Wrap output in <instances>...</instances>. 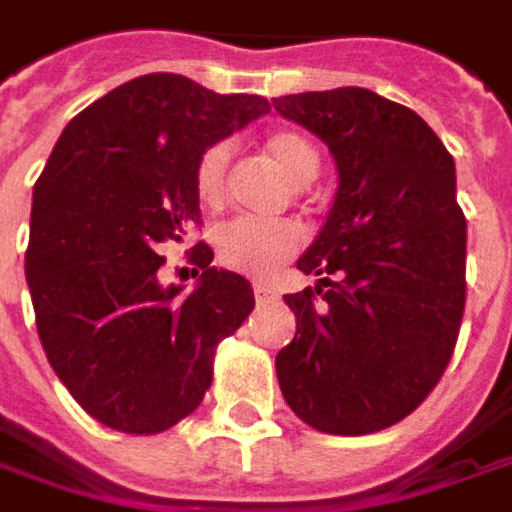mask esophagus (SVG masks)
Listing matches in <instances>:
<instances>
[{
    "mask_svg": "<svg viewBox=\"0 0 512 512\" xmlns=\"http://www.w3.org/2000/svg\"><path fill=\"white\" fill-rule=\"evenodd\" d=\"M255 298L257 304H269V301H278V289L266 284H255Z\"/></svg>",
    "mask_w": 512,
    "mask_h": 512,
    "instance_id": "1",
    "label": "esophagus"
}]
</instances>
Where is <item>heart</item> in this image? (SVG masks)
I'll use <instances>...</instances> for the list:
<instances>
[{
	"label": "heart",
	"instance_id": "b5f03b06",
	"mask_svg": "<svg viewBox=\"0 0 512 512\" xmlns=\"http://www.w3.org/2000/svg\"><path fill=\"white\" fill-rule=\"evenodd\" d=\"M266 156L289 176L295 185L313 182L321 167L318 147L307 136L295 130H275L263 141ZM228 162H231V147L226 141L211 144L194 167L196 199L208 208L217 211L226 202V179ZM304 243V228L295 220H252V217H237L231 223L214 231V249L220 263L249 275V278H269L281 263L295 255Z\"/></svg>",
	"mask_w": 512,
	"mask_h": 512
}]
</instances>
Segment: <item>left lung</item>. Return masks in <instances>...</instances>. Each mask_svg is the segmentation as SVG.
Returning a JSON list of instances; mask_svg holds the SVG:
<instances>
[{"label": "left lung", "instance_id": "8db88e82", "mask_svg": "<svg viewBox=\"0 0 512 512\" xmlns=\"http://www.w3.org/2000/svg\"><path fill=\"white\" fill-rule=\"evenodd\" d=\"M272 106L321 138L339 170L327 223L298 257L321 278L284 295L295 339L275 359L281 394L318 432L371 435L429 397L458 342L466 220L455 162L417 112L371 89Z\"/></svg>", "mask_w": 512, "mask_h": 512}]
</instances>
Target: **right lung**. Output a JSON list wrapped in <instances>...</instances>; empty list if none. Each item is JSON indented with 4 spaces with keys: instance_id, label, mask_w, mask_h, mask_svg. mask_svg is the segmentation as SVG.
Masks as SVG:
<instances>
[{
    "instance_id": "right-lung-1",
    "label": "right lung",
    "mask_w": 512,
    "mask_h": 512,
    "mask_svg": "<svg viewBox=\"0 0 512 512\" xmlns=\"http://www.w3.org/2000/svg\"><path fill=\"white\" fill-rule=\"evenodd\" d=\"M269 112L260 95H217L182 75H141L89 104L34 185L25 278L48 362L98 423L159 435L188 417L214 350L255 310L252 284L211 266L194 292L165 286V243L199 226V156Z\"/></svg>"
}]
</instances>
